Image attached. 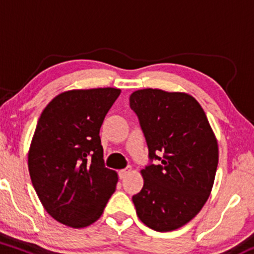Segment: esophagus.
<instances>
[{"label":"esophagus","mask_w":254,"mask_h":254,"mask_svg":"<svg viewBox=\"0 0 254 254\" xmlns=\"http://www.w3.org/2000/svg\"><path fill=\"white\" fill-rule=\"evenodd\" d=\"M130 172H131V167H127V168H124V170H121L118 173L119 178H121V179H124V178L127 177Z\"/></svg>","instance_id":"1"}]
</instances>
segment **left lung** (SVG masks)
I'll return each mask as SVG.
<instances>
[{
  "label": "left lung",
  "instance_id": "8db88e82",
  "mask_svg": "<svg viewBox=\"0 0 254 254\" xmlns=\"http://www.w3.org/2000/svg\"><path fill=\"white\" fill-rule=\"evenodd\" d=\"M149 150L141 171L143 188L132 196L137 216L156 232L191 221L208 200L218 164V147L198 101L186 93L139 89L130 95ZM159 159V165L151 164Z\"/></svg>",
  "mask_w": 254,
  "mask_h": 254
}]
</instances>
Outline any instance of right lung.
Here are the masks:
<instances>
[{"label": "right lung", "mask_w": 254, "mask_h": 254, "mask_svg": "<svg viewBox=\"0 0 254 254\" xmlns=\"http://www.w3.org/2000/svg\"><path fill=\"white\" fill-rule=\"evenodd\" d=\"M119 94L111 87L68 90L38 121L28 151L32 185L49 215L65 226L95 222L116 190L117 173L105 167L99 132Z\"/></svg>", "instance_id": "1"}]
</instances>
